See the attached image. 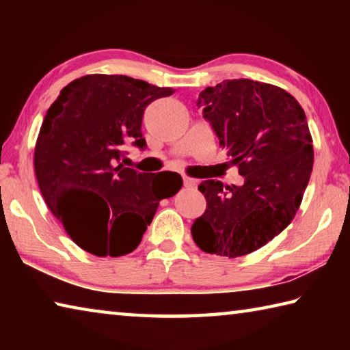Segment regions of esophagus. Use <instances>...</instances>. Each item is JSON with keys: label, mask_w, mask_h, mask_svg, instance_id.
I'll return each mask as SVG.
<instances>
[{"label": "esophagus", "mask_w": 350, "mask_h": 350, "mask_svg": "<svg viewBox=\"0 0 350 350\" xmlns=\"http://www.w3.org/2000/svg\"><path fill=\"white\" fill-rule=\"evenodd\" d=\"M198 180L189 179V177H183V187L185 188H196Z\"/></svg>", "instance_id": "34e87169"}]
</instances>
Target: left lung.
Listing matches in <instances>:
<instances>
[{
    "label": "left lung",
    "mask_w": 350,
    "mask_h": 350,
    "mask_svg": "<svg viewBox=\"0 0 350 350\" xmlns=\"http://www.w3.org/2000/svg\"><path fill=\"white\" fill-rule=\"evenodd\" d=\"M198 108L244 185L200 183L206 208L193 224V239L205 253L244 256L280 234L303 200L313 167L304 109L281 88L248 79L206 88Z\"/></svg>",
    "instance_id": "8db88e82"
}]
</instances>
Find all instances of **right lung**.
I'll return each mask as SVG.
<instances>
[{
	"mask_svg": "<svg viewBox=\"0 0 350 350\" xmlns=\"http://www.w3.org/2000/svg\"><path fill=\"white\" fill-rule=\"evenodd\" d=\"M173 92L92 74L64 86L47 109L33 154L37 182L52 215L88 253L117 258L135 250L159 202L182 188L177 173H139L120 163L128 144L146 148V106Z\"/></svg>",
	"mask_w": 350,
	"mask_h": 350,
	"instance_id": "1",
	"label": "right lung"
}]
</instances>
